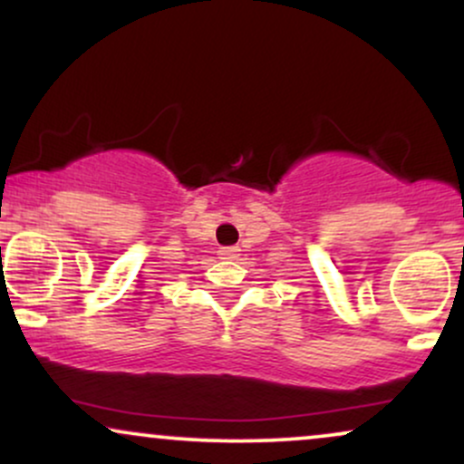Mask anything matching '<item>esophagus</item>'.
<instances>
[{"label":"esophagus","mask_w":464,"mask_h":464,"mask_svg":"<svg viewBox=\"0 0 464 464\" xmlns=\"http://www.w3.org/2000/svg\"><path fill=\"white\" fill-rule=\"evenodd\" d=\"M220 257H222V259H237V257H239V248H237V246L220 248Z\"/></svg>","instance_id":"obj_1"}]
</instances>
